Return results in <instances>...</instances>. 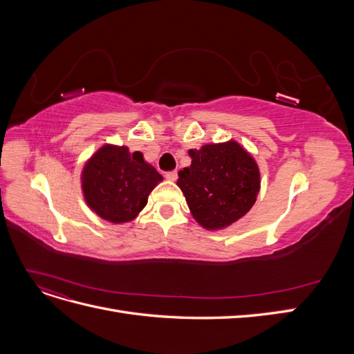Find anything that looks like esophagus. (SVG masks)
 Segmentation results:
<instances>
[{
	"label": "esophagus",
	"mask_w": 354,
	"mask_h": 354,
	"mask_svg": "<svg viewBox=\"0 0 354 354\" xmlns=\"http://www.w3.org/2000/svg\"><path fill=\"white\" fill-rule=\"evenodd\" d=\"M165 178L169 181H176L177 180V171H168L165 174Z\"/></svg>",
	"instance_id": "34e87169"
}]
</instances>
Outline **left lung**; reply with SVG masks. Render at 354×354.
Wrapping results in <instances>:
<instances>
[{
    "label": "left lung",
    "instance_id": "left-lung-1",
    "mask_svg": "<svg viewBox=\"0 0 354 354\" xmlns=\"http://www.w3.org/2000/svg\"><path fill=\"white\" fill-rule=\"evenodd\" d=\"M190 167L178 171L194 218L207 230H221L242 218L260 192L255 159L234 140L190 149Z\"/></svg>",
    "mask_w": 354,
    "mask_h": 354
}]
</instances>
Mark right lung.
<instances>
[{
    "label": "right lung",
    "mask_w": 354,
    "mask_h": 354,
    "mask_svg": "<svg viewBox=\"0 0 354 354\" xmlns=\"http://www.w3.org/2000/svg\"><path fill=\"white\" fill-rule=\"evenodd\" d=\"M162 181L155 167L140 152L127 146L104 145L84 165L81 187L87 205L106 221L134 220L151 192Z\"/></svg>",
    "instance_id": "add662e5"
}]
</instances>
